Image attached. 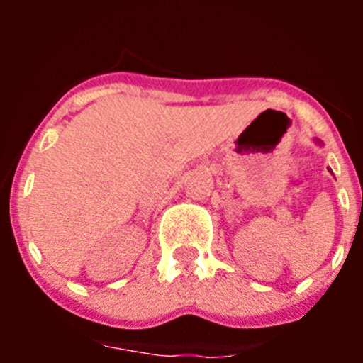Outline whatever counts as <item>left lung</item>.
<instances>
[{
	"label": "left lung",
	"instance_id": "1",
	"mask_svg": "<svg viewBox=\"0 0 363 363\" xmlns=\"http://www.w3.org/2000/svg\"><path fill=\"white\" fill-rule=\"evenodd\" d=\"M314 142H316V145H322V142H320V140H314ZM329 171H331V169H329Z\"/></svg>",
	"mask_w": 363,
	"mask_h": 363
}]
</instances>
